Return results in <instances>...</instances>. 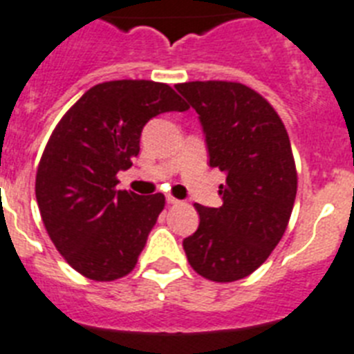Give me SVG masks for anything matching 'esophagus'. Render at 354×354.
<instances>
[{
  "label": "esophagus",
  "instance_id": "34e87169",
  "mask_svg": "<svg viewBox=\"0 0 354 354\" xmlns=\"http://www.w3.org/2000/svg\"><path fill=\"white\" fill-rule=\"evenodd\" d=\"M167 203H171V205H178V203H182V202H180L178 198H174V196H171V194H169V196H167Z\"/></svg>",
  "mask_w": 354,
  "mask_h": 354
}]
</instances>
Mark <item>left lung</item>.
Returning <instances> with one entry per match:
<instances>
[{
    "label": "left lung",
    "mask_w": 354,
    "mask_h": 354,
    "mask_svg": "<svg viewBox=\"0 0 354 354\" xmlns=\"http://www.w3.org/2000/svg\"><path fill=\"white\" fill-rule=\"evenodd\" d=\"M200 114L209 165L227 174L222 207L196 203L200 225L183 240L187 260L212 281L249 277L283 236L298 174L289 134L266 97L238 82L178 83Z\"/></svg>",
    "instance_id": "left-lung-1"
}]
</instances>
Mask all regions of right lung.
Masks as SVG:
<instances>
[{
    "instance_id": "add662e5",
    "label": "right lung",
    "mask_w": 354,
    "mask_h": 354,
    "mask_svg": "<svg viewBox=\"0 0 354 354\" xmlns=\"http://www.w3.org/2000/svg\"><path fill=\"white\" fill-rule=\"evenodd\" d=\"M187 109L167 83L116 80L88 88L54 127L37 165V207L59 254L85 278L112 281L134 269L165 196L118 191L116 174L138 156L151 118Z\"/></svg>"
}]
</instances>
